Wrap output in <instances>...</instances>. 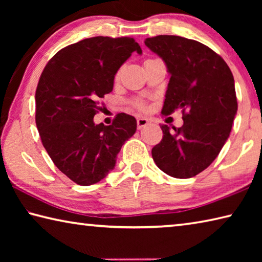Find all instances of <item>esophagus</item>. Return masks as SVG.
<instances>
[{"label": "esophagus", "mask_w": 262, "mask_h": 262, "mask_svg": "<svg viewBox=\"0 0 262 262\" xmlns=\"http://www.w3.org/2000/svg\"><path fill=\"white\" fill-rule=\"evenodd\" d=\"M136 122H137V128H139V129H142V128L145 127L149 123L148 119H145V118H139L136 120Z\"/></svg>", "instance_id": "1"}]
</instances>
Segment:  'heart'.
Returning <instances> with one entry per match:
<instances>
[{
	"label": "heart",
	"instance_id": "b5f03b06",
	"mask_svg": "<svg viewBox=\"0 0 262 262\" xmlns=\"http://www.w3.org/2000/svg\"><path fill=\"white\" fill-rule=\"evenodd\" d=\"M147 61H149V60H147ZM147 61H145V62H147ZM120 74H121L120 70H119V72H118L117 74H115V77H114L115 81H118V79L120 78ZM135 106H136V107H139V108H143V107H144L143 104H142L141 101H136V103H135Z\"/></svg>",
	"mask_w": 262,
	"mask_h": 262
}]
</instances>
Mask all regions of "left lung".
<instances>
[{"mask_svg":"<svg viewBox=\"0 0 262 262\" xmlns=\"http://www.w3.org/2000/svg\"><path fill=\"white\" fill-rule=\"evenodd\" d=\"M171 75L162 113L183 110L184 125H162L163 139L151 150L156 165L174 178H192L219 156L237 114L231 70L203 43L179 35L145 39Z\"/></svg>","mask_w":262,"mask_h":262,"instance_id":"obj_1","label":"left lung"}]
</instances>
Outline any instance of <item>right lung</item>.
Listing matches in <instances>:
<instances>
[{
    "label": "right lung",
    "instance_id": "obj_1",
    "mask_svg": "<svg viewBox=\"0 0 262 262\" xmlns=\"http://www.w3.org/2000/svg\"><path fill=\"white\" fill-rule=\"evenodd\" d=\"M133 52L142 54L133 38H88L57 52L39 78L35 123L42 145L62 173L81 186L104 179L136 132V119L126 113L110 126L94 122L99 99L113 90L115 74Z\"/></svg>",
    "mask_w": 262,
    "mask_h": 262
}]
</instances>
